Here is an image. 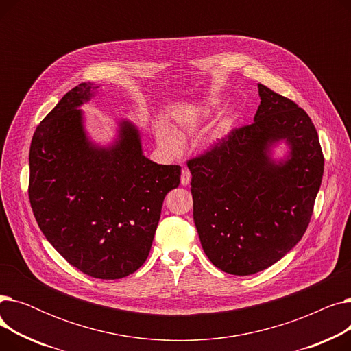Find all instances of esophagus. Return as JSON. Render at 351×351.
Returning <instances> with one entry per match:
<instances>
[{
	"mask_svg": "<svg viewBox=\"0 0 351 351\" xmlns=\"http://www.w3.org/2000/svg\"><path fill=\"white\" fill-rule=\"evenodd\" d=\"M191 178H192V175H191V172L188 171V169H182V175H180V183L183 186H188L189 183H191Z\"/></svg>",
	"mask_w": 351,
	"mask_h": 351,
	"instance_id": "esophagus-1",
	"label": "esophagus"
}]
</instances>
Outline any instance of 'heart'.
I'll list each match as a JSON object with an SVG mask.
<instances>
[{
	"mask_svg": "<svg viewBox=\"0 0 351 351\" xmlns=\"http://www.w3.org/2000/svg\"><path fill=\"white\" fill-rule=\"evenodd\" d=\"M215 105H216V104L212 101V102L206 104V106L204 108V114H192V115H189V117L185 118V119H180V121L178 122V125H176V129H175V134L177 135L176 137L172 135L171 132H168V131H165V129H162V131H160L159 135H158L160 146L165 147V149H168V151H175L176 147H178V143H179V142H178V138L185 136L186 134H191V132H196L197 129H199V126H200L202 118L205 117V114L210 112V109H212ZM219 139H220V135L215 136L213 142H216V141H219Z\"/></svg>",
	"mask_w": 351,
	"mask_h": 351,
	"instance_id": "b5f03b06",
	"label": "heart"
}]
</instances>
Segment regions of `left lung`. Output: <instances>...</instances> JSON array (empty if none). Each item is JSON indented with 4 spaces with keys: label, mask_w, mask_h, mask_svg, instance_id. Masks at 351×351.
<instances>
[{
    "label": "left lung",
    "mask_w": 351,
    "mask_h": 351,
    "mask_svg": "<svg viewBox=\"0 0 351 351\" xmlns=\"http://www.w3.org/2000/svg\"><path fill=\"white\" fill-rule=\"evenodd\" d=\"M254 122L188 160L193 220L220 270L249 276L280 261L303 237L322 185L324 158L304 109L259 84ZM285 141L289 155L271 158Z\"/></svg>",
    "instance_id": "8db88e82"
}]
</instances>
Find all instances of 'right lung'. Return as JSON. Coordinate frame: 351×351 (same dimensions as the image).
<instances>
[{
	"mask_svg": "<svg viewBox=\"0 0 351 351\" xmlns=\"http://www.w3.org/2000/svg\"><path fill=\"white\" fill-rule=\"evenodd\" d=\"M98 88H72L36 126L28 195L41 232L69 265L115 280L147 259L163 199L179 186L180 166L147 159L138 128L126 119L112 145L92 142L78 108Z\"/></svg>",
	"mask_w": 351,
	"mask_h": 351,
	"instance_id": "add662e5",
	"label": "right lung"
}]
</instances>
